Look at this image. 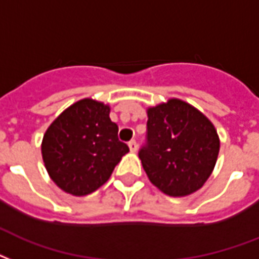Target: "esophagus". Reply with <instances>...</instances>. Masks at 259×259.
I'll return each instance as SVG.
<instances>
[{
  "label": "esophagus",
  "mask_w": 259,
  "mask_h": 259,
  "mask_svg": "<svg viewBox=\"0 0 259 259\" xmlns=\"http://www.w3.org/2000/svg\"><path fill=\"white\" fill-rule=\"evenodd\" d=\"M129 148H130V151H132V152L137 151V141H136V140H130Z\"/></svg>",
  "instance_id": "1"
}]
</instances>
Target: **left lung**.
Returning a JSON list of instances; mask_svg holds the SVG:
<instances>
[{
	"mask_svg": "<svg viewBox=\"0 0 259 259\" xmlns=\"http://www.w3.org/2000/svg\"><path fill=\"white\" fill-rule=\"evenodd\" d=\"M220 149L208 118L178 99L148 110L147 140L138 151L149 181L163 193L183 197L202 187Z\"/></svg>",
	"mask_w": 259,
	"mask_h": 259,
	"instance_id": "obj_1",
	"label": "left lung"
}]
</instances>
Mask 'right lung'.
<instances>
[{
	"mask_svg": "<svg viewBox=\"0 0 259 259\" xmlns=\"http://www.w3.org/2000/svg\"><path fill=\"white\" fill-rule=\"evenodd\" d=\"M108 114V106L82 99L66 108L43 137L47 172L69 194L87 195L99 189L129 152Z\"/></svg>",
	"mask_w": 259,
	"mask_h": 259,
	"instance_id": "1",
	"label": "right lung"
}]
</instances>
